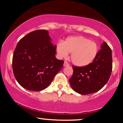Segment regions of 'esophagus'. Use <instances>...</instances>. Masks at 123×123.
Wrapping results in <instances>:
<instances>
[{"label":"esophagus","instance_id":"esophagus-1","mask_svg":"<svg viewBox=\"0 0 123 123\" xmlns=\"http://www.w3.org/2000/svg\"><path fill=\"white\" fill-rule=\"evenodd\" d=\"M63 66H69V63L68 62H67L65 61L64 63H63Z\"/></svg>","mask_w":123,"mask_h":123}]
</instances>
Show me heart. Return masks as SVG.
Segmentation results:
<instances>
[{
  "instance_id": "b5f03b06",
  "label": "heart",
  "mask_w": 123,
  "mask_h": 123,
  "mask_svg": "<svg viewBox=\"0 0 123 123\" xmlns=\"http://www.w3.org/2000/svg\"><path fill=\"white\" fill-rule=\"evenodd\" d=\"M56 50L60 58H66L71 53L72 62L77 66H86L92 63L97 57L98 46L95 42L83 36L68 37L63 43L59 42Z\"/></svg>"
}]
</instances>
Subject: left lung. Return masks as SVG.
I'll return each mask as SVG.
<instances>
[{
    "label": "left lung",
    "instance_id": "obj_1",
    "mask_svg": "<svg viewBox=\"0 0 123 123\" xmlns=\"http://www.w3.org/2000/svg\"><path fill=\"white\" fill-rule=\"evenodd\" d=\"M96 58L86 66H73V74L69 79L71 87L82 95L97 92L106 84L112 70L111 50L104 42Z\"/></svg>",
    "mask_w": 123,
    "mask_h": 123
}]
</instances>
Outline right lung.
<instances>
[{
	"mask_svg": "<svg viewBox=\"0 0 123 123\" xmlns=\"http://www.w3.org/2000/svg\"><path fill=\"white\" fill-rule=\"evenodd\" d=\"M51 41L48 31L39 29L28 33L17 44L12 70L18 83L26 90H44L62 68L64 61L56 58V46Z\"/></svg>",
	"mask_w": 123,
	"mask_h": 123,
	"instance_id": "obj_1",
	"label": "right lung"
}]
</instances>
